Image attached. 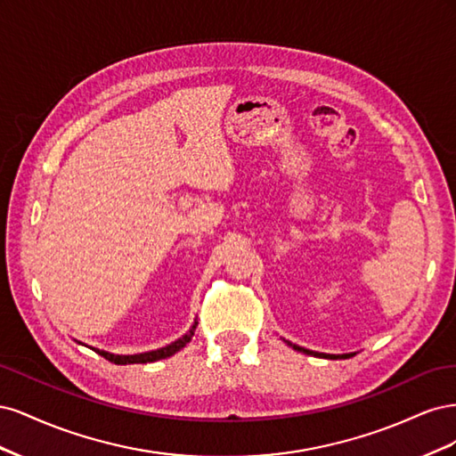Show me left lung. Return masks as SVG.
Segmentation results:
<instances>
[{
    "label": "left lung",
    "mask_w": 456,
    "mask_h": 456,
    "mask_svg": "<svg viewBox=\"0 0 456 456\" xmlns=\"http://www.w3.org/2000/svg\"><path fill=\"white\" fill-rule=\"evenodd\" d=\"M293 348L297 350V352H302V354H310V355H322V357H329V360H338V355H327V354H317V352H312V350H306V348H300V346H297V344H293ZM352 354H344V355H340V357H350Z\"/></svg>",
    "instance_id": "1"
}]
</instances>
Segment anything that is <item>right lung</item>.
<instances>
[{
    "label": "right lung",
    "instance_id": "right-lung-1",
    "mask_svg": "<svg viewBox=\"0 0 456 456\" xmlns=\"http://www.w3.org/2000/svg\"><path fill=\"white\" fill-rule=\"evenodd\" d=\"M198 325V323H196ZM196 325L191 327L188 333L183 337L175 340L173 344H169V346L165 348H159V350H154V352H146V354H134V355H114V354H108V352H102V350H94L99 355H102L104 360L112 362L116 365H127V363H151V362H158V360H165V357H169L173 354H176L178 350H183L186 344L191 340V337H194V330H196Z\"/></svg>",
    "mask_w": 456,
    "mask_h": 456
}]
</instances>
